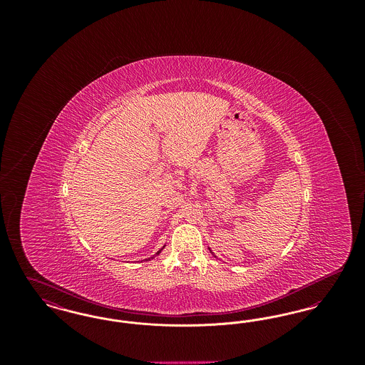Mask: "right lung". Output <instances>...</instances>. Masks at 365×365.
Returning <instances> with one entry per match:
<instances>
[{
	"instance_id": "obj_1",
	"label": "right lung",
	"mask_w": 365,
	"mask_h": 365,
	"mask_svg": "<svg viewBox=\"0 0 365 365\" xmlns=\"http://www.w3.org/2000/svg\"><path fill=\"white\" fill-rule=\"evenodd\" d=\"M160 252H161V249H160V250H158V252H157L156 256H157V255H160ZM153 257H155V256H153ZM153 257H152V259H153ZM148 260H150V259H148Z\"/></svg>"
}]
</instances>
